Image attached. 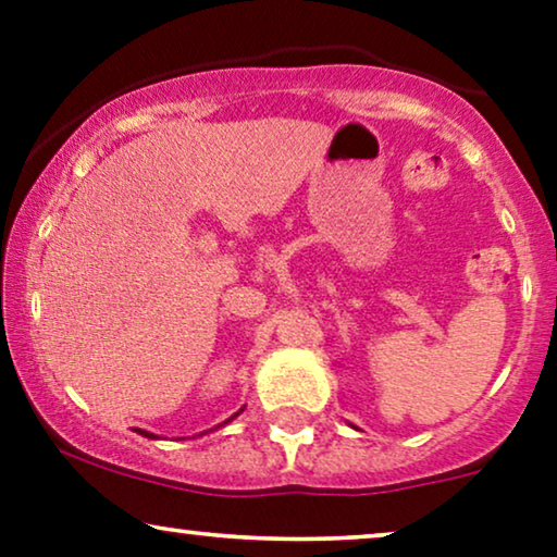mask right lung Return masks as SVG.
<instances>
[{
    "mask_svg": "<svg viewBox=\"0 0 557 557\" xmlns=\"http://www.w3.org/2000/svg\"><path fill=\"white\" fill-rule=\"evenodd\" d=\"M243 413V408L238 410V413H233L231 418H227V421H223V423H220V425H225V423H231L233 421V418H238ZM220 425H215V429H220ZM212 431V429H210ZM136 433H141V436H147V438H159V436H154V433H149V431H141V429H136ZM205 433H208V431H202L200 433V436H205Z\"/></svg>",
    "mask_w": 557,
    "mask_h": 557,
    "instance_id": "1",
    "label": "right lung"
}]
</instances>
